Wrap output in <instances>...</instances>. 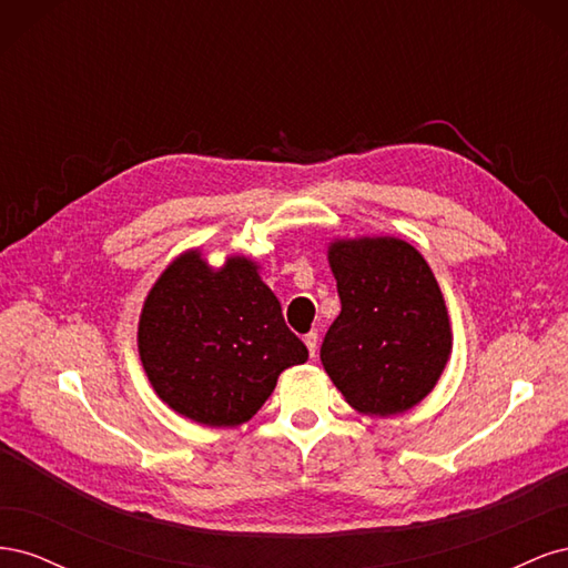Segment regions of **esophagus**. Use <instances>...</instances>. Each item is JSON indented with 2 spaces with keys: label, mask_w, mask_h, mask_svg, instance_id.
Wrapping results in <instances>:
<instances>
[{
  "label": "esophagus",
  "mask_w": 568,
  "mask_h": 568,
  "mask_svg": "<svg viewBox=\"0 0 568 568\" xmlns=\"http://www.w3.org/2000/svg\"><path fill=\"white\" fill-rule=\"evenodd\" d=\"M305 346H307V353H311V357H315V353H317V334L315 332H311V334H305Z\"/></svg>",
  "instance_id": "34e87169"
}]
</instances>
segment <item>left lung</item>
<instances>
[{
  "label": "left lung",
  "mask_w": 568,
  "mask_h": 568,
  "mask_svg": "<svg viewBox=\"0 0 568 568\" xmlns=\"http://www.w3.org/2000/svg\"><path fill=\"white\" fill-rule=\"evenodd\" d=\"M326 261L341 298L320 351L329 379L357 415L382 419L417 407L453 355L432 267L398 236L332 239Z\"/></svg>",
  "instance_id": "1"
}]
</instances>
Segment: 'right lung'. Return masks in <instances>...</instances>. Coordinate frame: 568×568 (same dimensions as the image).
Masks as SVG:
<instances>
[{
	"label": "right lung",
	"mask_w": 568,
	"mask_h": 568,
	"mask_svg": "<svg viewBox=\"0 0 568 568\" xmlns=\"http://www.w3.org/2000/svg\"><path fill=\"white\" fill-rule=\"evenodd\" d=\"M136 351L159 398L211 428L246 424L280 374L307 359L261 263L230 253L215 267L201 248L182 251L149 288Z\"/></svg>",
	"instance_id": "right-lung-1"
}]
</instances>
